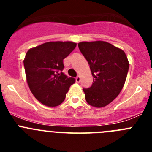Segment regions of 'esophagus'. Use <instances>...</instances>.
Wrapping results in <instances>:
<instances>
[{"mask_svg": "<svg viewBox=\"0 0 152 152\" xmlns=\"http://www.w3.org/2000/svg\"><path fill=\"white\" fill-rule=\"evenodd\" d=\"M75 81H76V82L77 83H79L80 81V76H77V77H76V78H75Z\"/></svg>", "mask_w": 152, "mask_h": 152, "instance_id": "esophagus-1", "label": "esophagus"}]
</instances>
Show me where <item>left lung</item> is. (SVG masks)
I'll use <instances>...</instances> for the list:
<instances>
[{
	"label": "left lung",
	"instance_id": "1",
	"mask_svg": "<svg viewBox=\"0 0 152 152\" xmlns=\"http://www.w3.org/2000/svg\"><path fill=\"white\" fill-rule=\"evenodd\" d=\"M80 52L90 64L94 83L83 89L85 100L96 108L106 107L124 86L129 63L124 51L104 41L80 42Z\"/></svg>",
	"mask_w": 152,
	"mask_h": 152
}]
</instances>
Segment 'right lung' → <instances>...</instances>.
<instances>
[{
  "label": "right lung",
  "instance_id": "1",
  "mask_svg": "<svg viewBox=\"0 0 152 152\" xmlns=\"http://www.w3.org/2000/svg\"><path fill=\"white\" fill-rule=\"evenodd\" d=\"M73 42H48L29 49L23 60L26 82L33 96L43 105L55 107L64 100L75 78L61 71L63 59L75 49Z\"/></svg>",
  "mask_w": 152,
  "mask_h": 152
}]
</instances>
